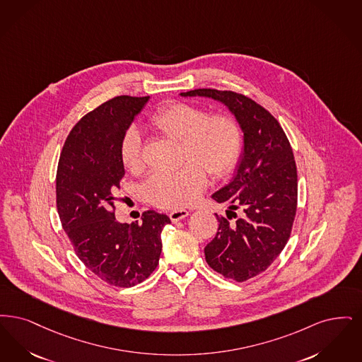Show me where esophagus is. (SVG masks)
Listing matches in <instances>:
<instances>
[{"label": "esophagus", "mask_w": 362, "mask_h": 362, "mask_svg": "<svg viewBox=\"0 0 362 362\" xmlns=\"http://www.w3.org/2000/svg\"><path fill=\"white\" fill-rule=\"evenodd\" d=\"M187 216H189V211H187V209H174L169 214V218L172 219V221H182Z\"/></svg>", "instance_id": "1"}]
</instances>
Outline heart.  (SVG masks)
Here are the masks:
<instances>
[{"label":"heart","instance_id":"1","mask_svg":"<svg viewBox=\"0 0 362 362\" xmlns=\"http://www.w3.org/2000/svg\"><path fill=\"white\" fill-rule=\"evenodd\" d=\"M148 127L160 135L181 141V163L174 172H157L144 184L151 204L180 209L196 203L206 185V173L224 177L235 168L243 146V131L228 113L209 115L194 105L174 103L148 119ZM120 157L127 170L143 169L141 138L135 128L127 129L120 143Z\"/></svg>","mask_w":362,"mask_h":362}]
</instances>
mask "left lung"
<instances>
[{"instance_id": "obj_1", "label": "left lung", "mask_w": 362, "mask_h": 362, "mask_svg": "<svg viewBox=\"0 0 362 362\" xmlns=\"http://www.w3.org/2000/svg\"><path fill=\"white\" fill-rule=\"evenodd\" d=\"M182 97L224 104L243 131V153L231 182L212 194L227 205L216 236L205 246L206 264L226 279L246 281L265 272L283 252L296 215L298 170L280 123L264 107L231 90L194 89ZM234 210H239L238 218ZM237 221L231 222L228 212Z\"/></svg>"}]
</instances>
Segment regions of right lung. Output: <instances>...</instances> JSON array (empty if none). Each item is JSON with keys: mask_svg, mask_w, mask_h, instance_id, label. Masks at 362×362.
Masks as SVG:
<instances>
[{"mask_svg": "<svg viewBox=\"0 0 362 362\" xmlns=\"http://www.w3.org/2000/svg\"><path fill=\"white\" fill-rule=\"evenodd\" d=\"M147 97L117 95L86 113L63 144L57 172V208L82 264L104 283L128 288L144 281L162 250L170 219L146 211L141 223L115 218V194L124 177L120 143Z\"/></svg>", "mask_w": 362, "mask_h": 362, "instance_id": "add662e5", "label": "right lung"}]
</instances>
